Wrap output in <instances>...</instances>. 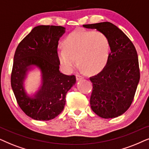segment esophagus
<instances>
[{"instance_id":"1","label":"esophagus","mask_w":149,"mask_h":149,"mask_svg":"<svg viewBox=\"0 0 149 149\" xmlns=\"http://www.w3.org/2000/svg\"><path fill=\"white\" fill-rule=\"evenodd\" d=\"M76 80H78V81L83 79V77L82 76H80V75H79V74H77L76 76Z\"/></svg>"}]
</instances>
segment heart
<instances>
[{
	"mask_svg": "<svg viewBox=\"0 0 149 149\" xmlns=\"http://www.w3.org/2000/svg\"><path fill=\"white\" fill-rule=\"evenodd\" d=\"M63 47L57 52L61 66L71 72L77 64V58L83 70L95 74L106 67L110 56V43L100 32L76 30L63 41Z\"/></svg>",
	"mask_w": 149,
	"mask_h": 149,
	"instance_id": "heart-1",
	"label": "heart"
}]
</instances>
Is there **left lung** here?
I'll list each match as a JSON object with an SVG mask.
<instances>
[{
    "instance_id": "obj_1",
    "label": "left lung",
    "mask_w": 149,
    "mask_h": 149,
    "mask_svg": "<svg viewBox=\"0 0 149 149\" xmlns=\"http://www.w3.org/2000/svg\"><path fill=\"white\" fill-rule=\"evenodd\" d=\"M83 26L97 29L106 35L111 51L106 67L90 78L93 83L91 108L100 117L116 118L130 108L139 83L136 49L127 36L112 23L104 22Z\"/></svg>"
}]
</instances>
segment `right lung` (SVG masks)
<instances>
[{
  "mask_svg": "<svg viewBox=\"0 0 149 149\" xmlns=\"http://www.w3.org/2000/svg\"><path fill=\"white\" fill-rule=\"evenodd\" d=\"M65 33V28L61 26H37L15 50L11 87L19 106L33 119L49 120L60 114L67 93L76 84L74 75L67 76L59 71L57 47ZM34 67L41 71L42 84L35 94L29 95L23 83L27 72Z\"/></svg>",
  "mask_w": 149,
  "mask_h": 149,
  "instance_id": "right-lung-1",
  "label": "right lung"
}]
</instances>
